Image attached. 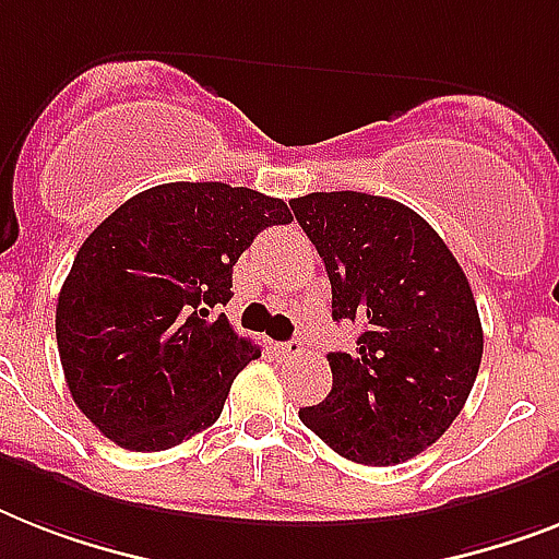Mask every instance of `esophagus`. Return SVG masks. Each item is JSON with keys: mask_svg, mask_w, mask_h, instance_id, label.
<instances>
[{"mask_svg": "<svg viewBox=\"0 0 559 559\" xmlns=\"http://www.w3.org/2000/svg\"><path fill=\"white\" fill-rule=\"evenodd\" d=\"M280 348H283L285 357H299V354L306 352V343H302L299 336H294V340H288V343H283V345H280Z\"/></svg>", "mask_w": 559, "mask_h": 559, "instance_id": "34e87169", "label": "esophagus"}]
</instances>
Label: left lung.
Instances as JSON below:
<instances>
[{"instance_id":"left-lung-1","label":"left lung","mask_w":559,"mask_h":559,"mask_svg":"<svg viewBox=\"0 0 559 559\" xmlns=\"http://www.w3.org/2000/svg\"><path fill=\"white\" fill-rule=\"evenodd\" d=\"M331 280V317L359 325L357 352L329 354L331 391L299 419L362 465H396L440 440L483 359L472 285L408 205L357 191L290 200Z\"/></svg>"}]
</instances>
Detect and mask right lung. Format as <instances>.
Masks as SVG:
<instances>
[{
	"instance_id": "obj_1",
	"label": "right lung",
	"mask_w": 559,
	"mask_h": 559,
	"mask_svg": "<svg viewBox=\"0 0 559 559\" xmlns=\"http://www.w3.org/2000/svg\"><path fill=\"white\" fill-rule=\"evenodd\" d=\"M283 200L225 182H168L119 205L82 242L59 290L57 345L80 412L128 451H165L214 426L260 348L216 313Z\"/></svg>"
}]
</instances>
